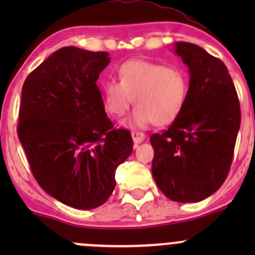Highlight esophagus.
I'll use <instances>...</instances> for the list:
<instances>
[{
	"instance_id": "obj_1",
	"label": "esophagus",
	"mask_w": 255,
	"mask_h": 255,
	"mask_svg": "<svg viewBox=\"0 0 255 255\" xmlns=\"http://www.w3.org/2000/svg\"><path fill=\"white\" fill-rule=\"evenodd\" d=\"M132 138H133V142H134V144H139V143H142L144 139H145V135L140 132H132Z\"/></svg>"
}]
</instances>
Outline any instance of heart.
Returning <instances> with one entry per match:
<instances>
[{
  "instance_id": "b5f03b06",
  "label": "heart",
  "mask_w": 255,
  "mask_h": 255,
  "mask_svg": "<svg viewBox=\"0 0 255 255\" xmlns=\"http://www.w3.org/2000/svg\"><path fill=\"white\" fill-rule=\"evenodd\" d=\"M187 91L189 82L181 69L133 59L120 66L118 82H105L102 104L111 117L121 118L133 99L137 106L130 118L133 127L143 128L150 123L166 126L184 110Z\"/></svg>"
}]
</instances>
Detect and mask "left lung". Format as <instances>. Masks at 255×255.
<instances>
[{
	"label": "left lung",
	"instance_id": "left-lung-1",
	"mask_svg": "<svg viewBox=\"0 0 255 255\" xmlns=\"http://www.w3.org/2000/svg\"><path fill=\"white\" fill-rule=\"evenodd\" d=\"M174 53L189 68V91L179 117L150 137L151 173L168 199L199 202L217 191L228 175L241 109L232 78L220 59L186 42L175 43Z\"/></svg>",
	"mask_w": 255,
	"mask_h": 255
}]
</instances>
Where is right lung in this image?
I'll return each mask as SVG.
<instances>
[{
  "label": "right lung",
  "instance_id": "right-lung-1",
  "mask_svg": "<svg viewBox=\"0 0 255 255\" xmlns=\"http://www.w3.org/2000/svg\"><path fill=\"white\" fill-rule=\"evenodd\" d=\"M106 51L64 47L28 75L18 138L43 190L79 210L109 200L116 169L133 150L127 129H115L97 86L111 61Z\"/></svg>",
  "mask_w": 255,
  "mask_h": 255
}]
</instances>
